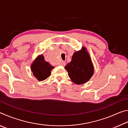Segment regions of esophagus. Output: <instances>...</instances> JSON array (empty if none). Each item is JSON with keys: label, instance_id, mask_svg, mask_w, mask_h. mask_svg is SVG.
<instances>
[{"label": "esophagus", "instance_id": "esophagus-1", "mask_svg": "<svg viewBox=\"0 0 128 128\" xmlns=\"http://www.w3.org/2000/svg\"><path fill=\"white\" fill-rule=\"evenodd\" d=\"M66 62H62L60 63V66H66Z\"/></svg>", "mask_w": 128, "mask_h": 128}]
</instances>
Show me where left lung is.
<instances>
[{"instance_id":"1","label":"left lung","mask_w":128,"mask_h":128,"mask_svg":"<svg viewBox=\"0 0 128 128\" xmlns=\"http://www.w3.org/2000/svg\"><path fill=\"white\" fill-rule=\"evenodd\" d=\"M65 69L68 73L71 81L77 85H81L89 81L94 74V66L89 54L85 47L81 50L74 52L71 62Z\"/></svg>"}]
</instances>
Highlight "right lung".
Masks as SVG:
<instances>
[{
  "mask_svg": "<svg viewBox=\"0 0 128 128\" xmlns=\"http://www.w3.org/2000/svg\"><path fill=\"white\" fill-rule=\"evenodd\" d=\"M54 68V66H51L49 62L45 61L42 54L38 55L31 64L32 72L34 76L40 81L48 78Z\"/></svg>",
  "mask_w": 128,
  "mask_h": 128,
  "instance_id": "add662e5",
  "label": "right lung"
}]
</instances>
